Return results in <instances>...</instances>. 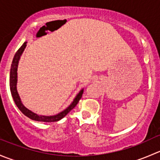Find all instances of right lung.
<instances>
[{"label":"right lung","mask_w":160,"mask_h":160,"mask_svg":"<svg viewBox=\"0 0 160 160\" xmlns=\"http://www.w3.org/2000/svg\"><path fill=\"white\" fill-rule=\"evenodd\" d=\"M26 46H27V42H25L23 43V45L20 47V49L18 50L17 52L15 53V55H14V59H13L12 63H11V71H10V90H11V96H12L13 100H14V103H15L18 108L22 111V114H24L26 117L32 119V120L37 121V122H58V121L61 120L62 118L65 117V116L67 115V114H68V113L70 112L72 108H75V106L77 105V103L79 102L80 98H82V94H83V88L80 90V92L77 93V96H76L75 98L73 99L72 102L71 103L67 108L64 109V110L61 111V112L55 114V115H49V116L39 115V114L33 112V111H32L31 110H29V109L27 108L26 107H25V105L22 104V101H21V98L20 97H19L18 93L17 83H18V62H19V60H20L21 56H22V53H23L24 50H25V47H26Z\"/></svg>","instance_id":"add662e5"}]
</instances>
